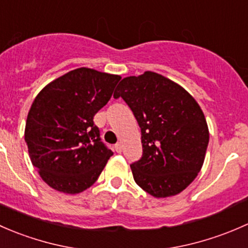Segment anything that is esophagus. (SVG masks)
<instances>
[{
  "label": "esophagus",
  "instance_id": "34e87169",
  "mask_svg": "<svg viewBox=\"0 0 248 248\" xmlns=\"http://www.w3.org/2000/svg\"><path fill=\"white\" fill-rule=\"evenodd\" d=\"M114 149H116L117 153H122V150H123V145H122L121 142L117 143L116 145H114Z\"/></svg>",
  "mask_w": 248,
  "mask_h": 248
}]
</instances>
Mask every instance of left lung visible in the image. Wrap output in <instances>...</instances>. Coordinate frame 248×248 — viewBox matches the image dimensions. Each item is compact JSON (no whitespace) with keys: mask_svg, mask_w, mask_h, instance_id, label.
Returning a JSON list of instances; mask_svg holds the SVG:
<instances>
[{"mask_svg":"<svg viewBox=\"0 0 248 248\" xmlns=\"http://www.w3.org/2000/svg\"><path fill=\"white\" fill-rule=\"evenodd\" d=\"M113 96L127 104L141 127L142 157L130 165L137 185L156 198L185 190L200 173L209 143L197 101L153 71L123 78Z\"/></svg>","mask_w":248,"mask_h":248,"instance_id":"8db88e82","label":"left lung"}]
</instances>
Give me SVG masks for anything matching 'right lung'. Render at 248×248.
Instances as JSON below:
<instances>
[{
  "instance_id": "add662e5",
  "label": "right lung",
  "mask_w": 248,
  "mask_h": 248,
  "mask_svg": "<svg viewBox=\"0 0 248 248\" xmlns=\"http://www.w3.org/2000/svg\"><path fill=\"white\" fill-rule=\"evenodd\" d=\"M121 76L78 68L56 78L35 96L29 112L25 141L42 179L60 192L91 187L113 155L94 124Z\"/></svg>"
}]
</instances>
